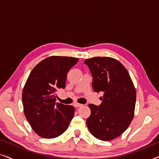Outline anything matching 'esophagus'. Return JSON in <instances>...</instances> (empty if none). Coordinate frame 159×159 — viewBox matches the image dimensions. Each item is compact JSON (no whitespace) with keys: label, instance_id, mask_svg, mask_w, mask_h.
Listing matches in <instances>:
<instances>
[{"label":"esophagus","instance_id":"obj_1","mask_svg":"<svg viewBox=\"0 0 159 159\" xmlns=\"http://www.w3.org/2000/svg\"><path fill=\"white\" fill-rule=\"evenodd\" d=\"M73 106H75V108H78V107H81V106H82V104H80V103H75L73 104Z\"/></svg>","mask_w":159,"mask_h":159}]
</instances>
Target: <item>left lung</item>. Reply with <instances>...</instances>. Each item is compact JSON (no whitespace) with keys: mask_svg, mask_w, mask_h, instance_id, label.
Wrapping results in <instances>:
<instances>
[{"mask_svg":"<svg viewBox=\"0 0 159 159\" xmlns=\"http://www.w3.org/2000/svg\"><path fill=\"white\" fill-rule=\"evenodd\" d=\"M93 76L95 92H103L98 106L89 104L90 116L86 123L95 138L111 140L121 135L133 119L136 91L128 71L119 61L93 57L84 61Z\"/></svg>","mask_w":159,"mask_h":159,"instance_id":"8db88e82","label":"left lung"}]
</instances>
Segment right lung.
<instances>
[{"label":"right lung","instance_id":"obj_1","mask_svg":"<svg viewBox=\"0 0 159 159\" xmlns=\"http://www.w3.org/2000/svg\"><path fill=\"white\" fill-rule=\"evenodd\" d=\"M79 59L51 56L37 64L24 87L22 103L26 119L43 138H54L68 128L75 114L73 106L56 103V92L64 89L66 76Z\"/></svg>","mask_w":159,"mask_h":159}]
</instances>
